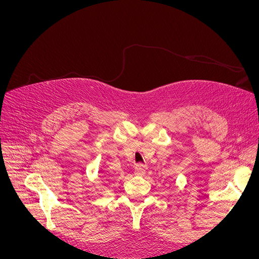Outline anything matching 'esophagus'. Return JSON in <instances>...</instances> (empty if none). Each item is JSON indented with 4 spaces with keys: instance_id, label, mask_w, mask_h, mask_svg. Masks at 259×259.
Here are the masks:
<instances>
[{
    "instance_id": "esophagus-1",
    "label": "esophagus",
    "mask_w": 259,
    "mask_h": 259,
    "mask_svg": "<svg viewBox=\"0 0 259 259\" xmlns=\"http://www.w3.org/2000/svg\"><path fill=\"white\" fill-rule=\"evenodd\" d=\"M146 169H147L146 165H144L143 163H138L135 166V174L138 176H143L146 173Z\"/></svg>"
}]
</instances>
